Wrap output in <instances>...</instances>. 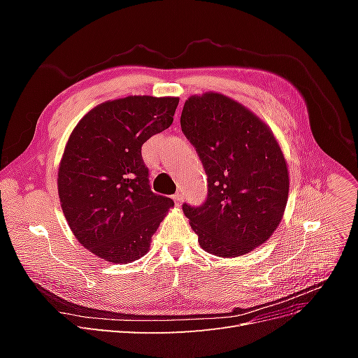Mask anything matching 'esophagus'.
Instances as JSON below:
<instances>
[{
	"mask_svg": "<svg viewBox=\"0 0 358 358\" xmlns=\"http://www.w3.org/2000/svg\"><path fill=\"white\" fill-rule=\"evenodd\" d=\"M173 200H175V203H176L178 206H180V204H182V201H183L182 194H180V192H176L175 196H173Z\"/></svg>",
	"mask_w": 358,
	"mask_h": 358,
	"instance_id": "esophagus-1",
	"label": "esophagus"
}]
</instances>
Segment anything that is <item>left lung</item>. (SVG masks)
<instances>
[{
  "label": "left lung",
  "instance_id": "obj_1",
  "mask_svg": "<svg viewBox=\"0 0 358 358\" xmlns=\"http://www.w3.org/2000/svg\"><path fill=\"white\" fill-rule=\"evenodd\" d=\"M180 127L208 175V199L182 206L206 252L241 257L263 245L282 220L288 166L262 119L220 92L191 95Z\"/></svg>",
  "mask_w": 358,
  "mask_h": 358
}]
</instances>
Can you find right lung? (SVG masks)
<instances>
[{"label":"right lung","instance_id":"1","mask_svg":"<svg viewBox=\"0 0 358 358\" xmlns=\"http://www.w3.org/2000/svg\"><path fill=\"white\" fill-rule=\"evenodd\" d=\"M178 96L104 101L71 131L58 170V196L76 239L95 257L127 264L143 257L175 206L149 187L142 145L173 122Z\"/></svg>","mask_w":358,"mask_h":358}]
</instances>
